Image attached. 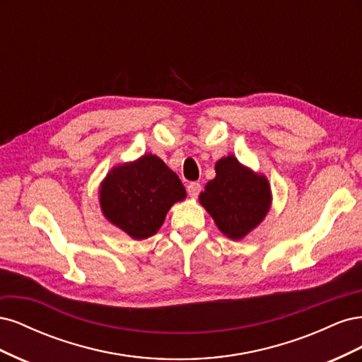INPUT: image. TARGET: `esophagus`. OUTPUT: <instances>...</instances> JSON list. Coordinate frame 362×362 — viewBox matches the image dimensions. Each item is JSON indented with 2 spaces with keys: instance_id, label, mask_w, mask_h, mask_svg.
<instances>
[{
  "instance_id": "1",
  "label": "esophagus",
  "mask_w": 362,
  "mask_h": 362,
  "mask_svg": "<svg viewBox=\"0 0 362 362\" xmlns=\"http://www.w3.org/2000/svg\"><path fill=\"white\" fill-rule=\"evenodd\" d=\"M187 192L190 194V198H198V194L201 193V184L199 182H190L187 185Z\"/></svg>"
}]
</instances>
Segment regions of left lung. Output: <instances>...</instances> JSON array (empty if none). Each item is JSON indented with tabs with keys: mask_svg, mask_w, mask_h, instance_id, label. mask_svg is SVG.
<instances>
[{
	"mask_svg": "<svg viewBox=\"0 0 362 362\" xmlns=\"http://www.w3.org/2000/svg\"><path fill=\"white\" fill-rule=\"evenodd\" d=\"M214 169L216 177L206 182L199 202L218 231L231 240H242L270 210V182L266 175L254 172L234 156L222 157Z\"/></svg>",
	"mask_w": 362,
	"mask_h": 362,
	"instance_id": "left-lung-1",
	"label": "left lung"
}]
</instances>
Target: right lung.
Instances as JSON below:
<instances>
[{"label": "right lung", "instance_id": "1", "mask_svg": "<svg viewBox=\"0 0 362 362\" xmlns=\"http://www.w3.org/2000/svg\"><path fill=\"white\" fill-rule=\"evenodd\" d=\"M98 194L107 221L134 240L154 235L170 206L187 196L178 175L154 154L108 170Z\"/></svg>", "mask_w": 362, "mask_h": 362}]
</instances>
